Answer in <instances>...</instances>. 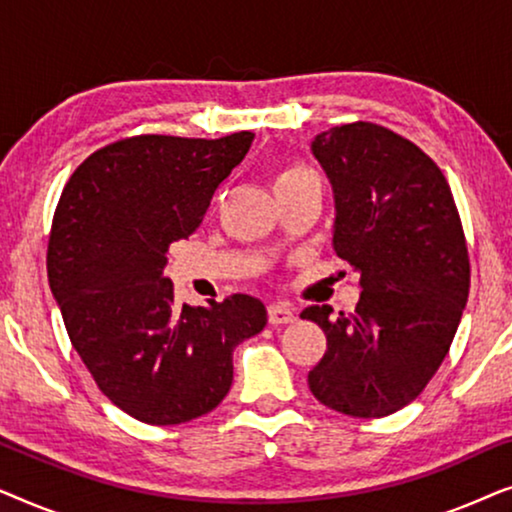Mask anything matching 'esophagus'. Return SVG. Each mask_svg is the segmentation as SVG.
Here are the masks:
<instances>
[{"instance_id": "esophagus-1", "label": "esophagus", "mask_w": 512, "mask_h": 512, "mask_svg": "<svg viewBox=\"0 0 512 512\" xmlns=\"http://www.w3.org/2000/svg\"><path fill=\"white\" fill-rule=\"evenodd\" d=\"M296 319V314L289 305H270L268 307V321L272 326H282V324H291V321Z\"/></svg>"}]
</instances>
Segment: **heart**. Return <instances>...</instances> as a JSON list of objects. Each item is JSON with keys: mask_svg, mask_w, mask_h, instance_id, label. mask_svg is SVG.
<instances>
[{"mask_svg": "<svg viewBox=\"0 0 512 512\" xmlns=\"http://www.w3.org/2000/svg\"><path fill=\"white\" fill-rule=\"evenodd\" d=\"M310 170H307V167H303V165H286V167H282V170L277 172V177H275V191L277 188H282V186H289V184H293V181H298V179H303V177H310Z\"/></svg>", "mask_w": 512, "mask_h": 512, "instance_id": "1", "label": "heart"}]
</instances>
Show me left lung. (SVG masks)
<instances>
[{"label": "left lung", "instance_id": "left-lung-1", "mask_svg": "<svg viewBox=\"0 0 512 512\" xmlns=\"http://www.w3.org/2000/svg\"><path fill=\"white\" fill-rule=\"evenodd\" d=\"M312 153L333 186V249L363 291L354 312L300 314L326 333L307 382L335 412L387 417L450 352L471 286L464 228L440 167L382 125H338L314 137Z\"/></svg>", "mask_w": 512, "mask_h": 512}]
</instances>
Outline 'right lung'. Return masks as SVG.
<instances>
[{"mask_svg": "<svg viewBox=\"0 0 512 512\" xmlns=\"http://www.w3.org/2000/svg\"><path fill=\"white\" fill-rule=\"evenodd\" d=\"M254 132L221 139L137 135L95 151L62 188L48 237V284L69 340L104 396L144 424L207 415L233 384V349L268 312L235 293L177 305L163 277Z\"/></svg>", "mask_w": 512, "mask_h": 512, "instance_id": "obj_1", "label": "right lung"}]
</instances>
